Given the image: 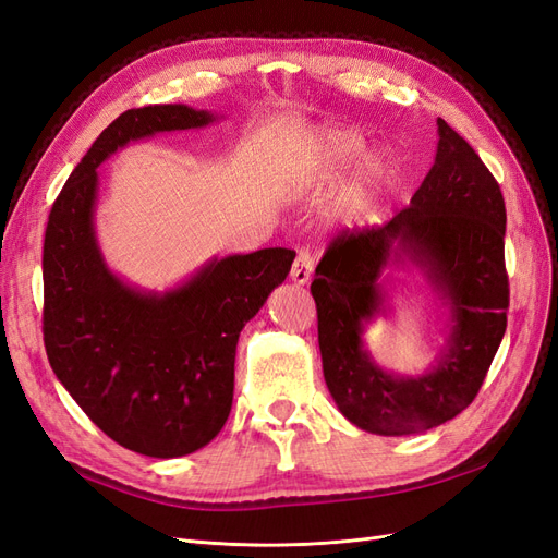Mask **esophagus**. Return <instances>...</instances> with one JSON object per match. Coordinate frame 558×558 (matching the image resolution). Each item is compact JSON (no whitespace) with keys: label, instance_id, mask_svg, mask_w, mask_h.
<instances>
[{"label":"esophagus","instance_id":"obj_1","mask_svg":"<svg viewBox=\"0 0 558 558\" xmlns=\"http://www.w3.org/2000/svg\"><path fill=\"white\" fill-rule=\"evenodd\" d=\"M312 269H314L312 253L310 251H298V256H295L293 267H291V279L298 286H305L312 279Z\"/></svg>","mask_w":558,"mask_h":558}]
</instances>
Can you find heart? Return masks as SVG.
Wrapping results in <instances>:
<instances>
[{"label":"heart","mask_w":558,"mask_h":558,"mask_svg":"<svg viewBox=\"0 0 558 558\" xmlns=\"http://www.w3.org/2000/svg\"><path fill=\"white\" fill-rule=\"evenodd\" d=\"M365 148V137L353 128H320L314 137L310 174L316 181L332 179L349 167ZM361 156V155H360ZM362 157V156H361ZM396 170L393 162L384 150H367V154L353 165V170L344 183L340 195V216L361 218L373 209L377 202L393 185Z\"/></svg>","instance_id":"b5f03b06"}]
</instances>
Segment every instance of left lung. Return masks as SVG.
I'll return each mask as SVG.
<instances>
[{
  "mask_svg": "<svg viewBox=\"0 0 558 558\" xmlns=\"http://www.w3.org/2000/svg\"><path fill=\"white\" fill-rule=\"evenodd\" d=\"M437 154L410 207L377 228L337 234L312 295L328 391L367 433L412 435L475 400L508 328L505 202L472 146L437 118ZM410 262L450 307L448 344L424 376L386 374L364 349V326L387 311L386 266Z\"/></svg>",
  "mask_w": 558,
  "mask_h": 558,
  "instance_id": "1",
  "label": "left lung"
}]
</instances>
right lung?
Instances as JSON below:
<instances>
[{"label":"right lung","instance_id":"obj_1","mask_svg":"<svg viewBox=\"0 0 558 558\" xmlns=\"http://www.w3.org/2000/svg\"><path fill=\"white\" fill-rule=\"evenodd\" d=\"M214 121L185 105L128 109L74 167L46 226L48 363L99 430L154 459L193 453L221 433L240 332L291 272L295 251L211 258L162 293L130 286L97 244V167L130 142Z\"/></svg>","mask_w":558,"mask_h":558}]
</instances>
